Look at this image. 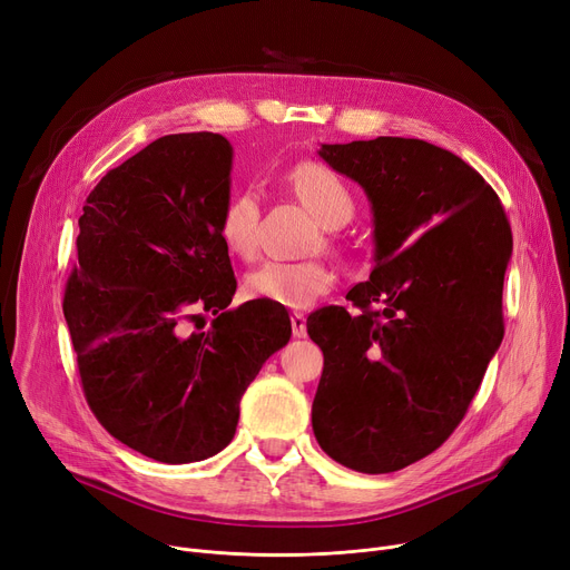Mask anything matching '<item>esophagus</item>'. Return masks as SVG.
I'll return each instance as SVG.
<instances>
[{
  "label": "esophagus",
  "mask_w": 570,
  "mask_h": 570,
  "mask_svg": "<svg viewBox=\"0 0 570 570\" xmlns=\"http://www.w3.org/2000/svg\"><path fill=\"white\" fill-rule=\"evenodd\" d=\"M291 327H293V337H307V318L305 314H291Z\"/></svg>",
  "instance_id": "34e87169"
}]
</instances>
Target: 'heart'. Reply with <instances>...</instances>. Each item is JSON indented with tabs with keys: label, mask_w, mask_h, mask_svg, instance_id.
I'll return each instance as SVG.
<instances>
[{
	"label": "heart",
	"mask_w": 570,
	"mask_h": 570,
	"mask_svg": "<svg viewBox=\"0 0 570 570\" xmlns=\"http://www.w3.org/2000/svg\"><path fill=\"white\" fill-rule=\"evenodd\" d=\"M286 185L323 228H340L353 215V196L342 179L321 164L305 161L286 173ZM258 196L239 189L228 196L219 215L224 247L249 258L258 243ZM335 286V269L323 261H265L245 277V293L252 301H265L288 309H307Z\"/></svg>",
	"instance_id": "1"
}]
</instances>
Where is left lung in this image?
Masks as SVG:
<instances>
[{
  "instance_id": "8db88e82",
  "label": "left lung",
  "mask_w": 570,
  "mask_h": 570,
  "mask_svg": "<svg viewBox=\"0 0 570 570\" xmlns=\"http://www.w3.org/2000/svg\"><path fill=\"white\" fill-rule=\"evenodd\" d=\"M318 155L365 189L376 254L346 293L353 309L307 318L323 351L312 428L335 462L391 473L434 453L481 387L503 340L511 224L483 175L432 142L379 136Z\"/></svg>"
}]
</instances>
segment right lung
<instances>
[{
	"instance_id": "obj_1",
	"label": "right lung",
	"mask_w": 570,
	"mask_h": 570,
	"mask_svg": "<svg viewBox=\"0 0 570 570\" xmlns=\"http://www.w3.org/2000/svg\"><path fill=\"white\" fill-rule=\"evenodd\" d=\"M230 164L219 134L157 138L101 177L78 219L65 318L85 400L108 434L166 464L224 451L247 385L291 340L279 305L226 309ZM196 308L218 314L205 334L186 333Z\"/></svg>"
}]
</instances>
